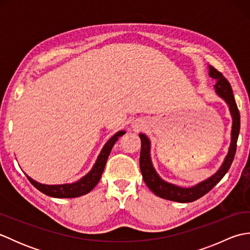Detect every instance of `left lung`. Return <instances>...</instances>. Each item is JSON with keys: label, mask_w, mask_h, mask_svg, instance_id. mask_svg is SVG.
Segmentation results:
<instances>
[{"label": "left lung", "mask_w": 250, "mask_h": 250, "mask_svg": "<svg viewBox=\"0 0 250 250\" xmlns=\"http://www.w3.org/2000/svg\"><path fill=\"white\" fill-rule=\"evenodd\" d=\"M209 75L210 77L217 79V83L215 84L216 92L229 104L230 111L232 114V140L229 152H228V155L225 159V162L219 168V171L215 175H213L210 178L206 179L205 182L200 183L199 185L194 186V187L182 188L178 187V186L164 182V180H162L158 176L155 168L152 167V164L150 161L149 140L147 139L146 135L140 134L142 142L140 167L143 174V179H144V182L148 186V188H149L156 195L160 196L162 199L174 202H180V203H188V202H193L202 198V196L205 195L207 192H209V191L220 182L222 177L226 175V173L229 171V168L233 162V159H234L236 152V143L241 128L240 110L237 108L231 84L228 82V79L222 75L219 71H217L214 66H209Z\"/></svg>", "instance_id": "left-lung-1"}]
</instances>
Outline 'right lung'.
<instances>
[{
    "instance_id": "right-lung-1",
    "label": "right lung",
    "mask_w": 250,
    "mask_h": 250,
    "mask_svg": "<svg viewBox=\"0 0 250 250\" xmlns=\"http://www.w3.org/2000/svg\"><path fill=\"white\" fill-rule=\"evenodd\" d=\"M125 133V131H120L111 137L107 143H106L102 151L100 153L97 162L94 164L93 168L83 178L78 180L77 183L70 184V185L49 186V185H42L40 183H37L29 176L26 177H28L29 182L33 185L36 189H39L41 192L45 193L46 195L54 196V198H77V196L86 194L90 192V191H91L100 182L111 148H113L117 140H118L119 137L124 135Z\"/></svg>"
}]
</instances>
